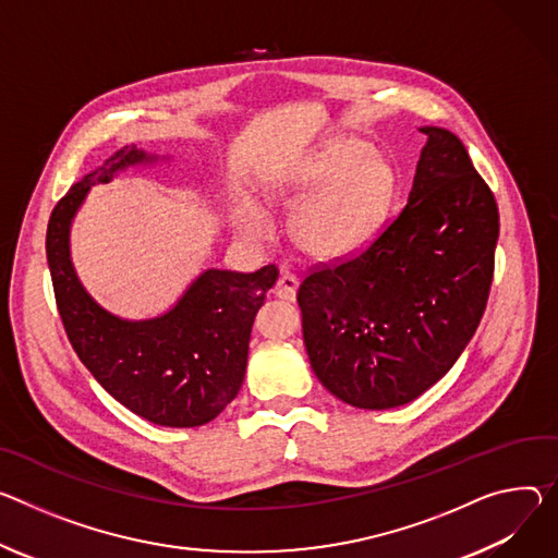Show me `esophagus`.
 Listing matches in <instances>:
<instances>
[{"instance_id": "1", "label": "esophagus", "mask_w": 558, "mask_h": 558, "mask_svg": "<svg viewBox=\"0 0 558 558\" xmlns=\"http://www.w3.org/2000/svg\"><path fill=\"white\" fill-rule=\"evenodd\" d=\"M298 278L293 274H282L274 287V295L280 298V300H287V302H293L295 300V293H298Z\"/></svg>"}]
</instances>
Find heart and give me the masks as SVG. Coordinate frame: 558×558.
I'll list each match as a JSON object with an SVG mask.
<instances>
[{
    "instance_id": "heart-1",
    "label": "heart",
    "mask_w": 558,
    "mask_h": 558,
    "mask_svg": "<svg viewBox=\"0 0 558 558\" xmlns=\"http://www.w3.org/2000/svg\"><path fill=\"white\" fill-rule=\"evenodd\" d=\"M271 199H295L289 238L318 263H338L365 248L380 231L391 205L396 175L391 165L359 140H340L323 148L298 180L269 178L263 184ZM233 225L246 238L269 231L267 214L251 199H238Z\"/></svg>"
}]
</instances>
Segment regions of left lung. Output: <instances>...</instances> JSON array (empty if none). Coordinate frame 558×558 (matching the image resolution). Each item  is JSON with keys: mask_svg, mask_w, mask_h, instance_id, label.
Returning <instances> with one entry per match:
<instances>
[{"mask_svg": "<svg viewBox=\"0 0 558 558\" xmlns=\"http://www.w3.org/2000/svg\"><path fill=\"white\" fill-rule=\"evenodd\" d=\"M408 205L356 258L302 280V338L318 380L359 410L408 404L472 340L489 295L498 207L465 144L440 126Z\"/></svg>", "mask_w": 558, "mask_h": 558, "instance_id": "left-lung-1", "label": "left lung"}]
</instances>
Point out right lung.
Returning a JSON list of instances; mask_svg holds the SVG:
<instances>
[{"label":"right lung","mask_w":558,"mask_h":558,"mask_svg":"<svg viewBox=\"0 0 558 558\" xmlns=\"http://www.w3.org/2000/svg\"><path fill=\"white\" fill-rule=\"evenodd\" d=\"M156 154L122 146L58 202L46 231V258L66 336L93 374L126 410L162 427H199L238 396L253 318L276 284L274 265L256 274L205 269L160 316L126 320L84 289L71 258V227L95 184L131 167L158 165Z\"/></svg>","instance_id":"right-lung-1"}]
</instances>
